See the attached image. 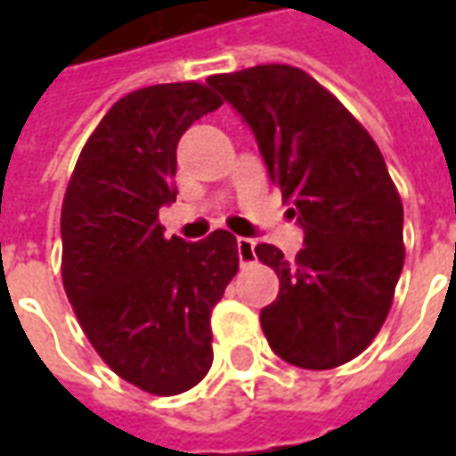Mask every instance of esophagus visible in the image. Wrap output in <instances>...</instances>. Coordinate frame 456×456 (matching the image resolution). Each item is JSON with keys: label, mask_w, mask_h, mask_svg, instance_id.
Listing matches in <instances>:
<instances>
[{"label": "esophagus", "mask_w": 456, "mask_h": 456, "mask_svg": "<svg viewBox=\"0 0 456 456\" xmlns=\"http://www.w3.org/2000/svg\"><path fill=\"white\" fill-rule=\"evenodd\" d=\"M256 241L254 239H248V237H239L237 239V254H239V261L247 266V264H251L254 258H256Z\"/></svg>", "instance_id": "34e87169"}]
</instances>
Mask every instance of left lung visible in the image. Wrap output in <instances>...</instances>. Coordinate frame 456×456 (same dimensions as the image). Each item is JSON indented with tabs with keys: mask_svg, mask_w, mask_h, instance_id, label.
I'll return each instance as SVG.
<instances>
[{
	"mask_svg": "<svg viewBox=\"0 0 456 456\" xmlns=\"http://www.w3.org/2000/svg\"><path fill=\"white\" fill-rule=\"evenodd\" d=\"M208 85L247 121L268 178L305 232L296 261L256 247L281 278L278 297L261 310L271 349L315 371L352 362L379 335L405 258L403 205L381 151L300 68L256 65Z\"/></svg>",
	"mask_w": 456,
	"mask_h": 456,
	"instance_id": "8db88e82",
	"label": "left lung"
}]
</instances>
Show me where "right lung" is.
Segmentation results:
<instances>
[{"instance_id": "add662e5", "label": "right lung", "mask_w": 456, "mask_h": 456, "mask_svg": "<svg viewBox=\"0 0 456 456\" xmlns=\"http://www.w3.org/2000/svg\"><path fill=\"white\" fill-rule=\"evenodd\" d=\"M222 100L200 83L121 97L85 143L61 212L63 286L85 335L124 381L175 395L212 366L209 315L239 271L237 239L163 237L175 149Z\"/></svg>"}]
</instances>
